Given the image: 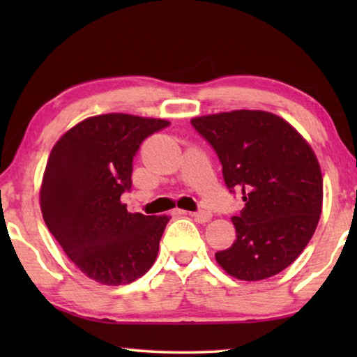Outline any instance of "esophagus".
Wrapping results in <instances>:
<instances>
[{"mask_svg":"<svg viewBox=\"0 0 357 357\" xmlns=\"http://www.w3.org/2000/svg\"><path fill=\"white\" fill-rule=\"evenodd\" d=\"M190 215L195 219L198 223H206L211 220V213H208V211H198V213H190Z\"/></svg>","mask_w":357,"mask_h":357,"instance_id":"obj_1","label":"esophagus"}]
</instances>
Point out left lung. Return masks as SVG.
Here are the masks:
<instances>
[{
  "instance_id": "1",
  "label": "left lung",
  "mask_w": 357,
  "mask_h": 357,
  "mask_svg": "<svg viewBox=\"0 0 357 357\" xmlns=\"http://www.w3.org/2000/svg\"><path fill=\"white\" fill-rule=\"evenodd\" d=\"M219 155L229 192L244 209L231 217L236 239L215 261L234 279L257 282L282 273L309 244L323 209L318 159L291 124L263 110H233L190 119Z\"/></svg>"
}]
</instances>
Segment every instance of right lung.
Segmentation results:
<instances>
[{
    "label": "right lung",
    "instance_id": "1",
    "mask_svg": "<svg viewBox=\"0 0 357 357\" xmlns=\"http://www.w3.org/2000/svg\"><path fill=\"white\" fill-rule=\"evenodd\" d=\"M170 124L126 113L80 121L53 146L40 184L45 225L82 273L126 285L154 264L168 215L129 213L132 160L144 138Z\"/></svg>",
    "mask_w": 357,
    "mask_h": 357
}]
</instances>
